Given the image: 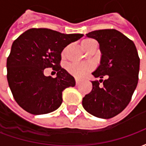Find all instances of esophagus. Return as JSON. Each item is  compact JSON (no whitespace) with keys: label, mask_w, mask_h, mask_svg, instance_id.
Segmentation results:
<instances>
[{"label":"esophagus","mask_w":146,"mask_h":146,"mask_svg":"<svg viewBox=\"0 0 146 146\" xmlns=\"http://www.w3.org/2000/svg\"><path fill=\"white\" fill-rule=\"evenodd\" d=\"M80 83V80L78 79H76V85H78Z\"/></svg>","instance_id":"esophagus-1"}]
</instances>
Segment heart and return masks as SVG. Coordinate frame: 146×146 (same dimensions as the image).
<instances>
[{
    "instance_id": "obj_1",
    "label": "heart",
    "mask_w": 146,
    "mask_h": 146,
    "mask_svg": "<svg viewBox=\"0 0 146 146\" xmlns=\"http://www.w3.org/2000/svg\"><path fill=\"white\" fill-rule=\"evenodd\" d=\"M96 44L97 43L95 40L90 38L84 39L81 42L83 48L87 51L94 45ZM65 53H66V49L63 50L62 55L64 56ZM66 69L70 75L75 76L76 78H82L86 75H88L90 72H92L94 69V66L91 62H71L67 64Z\"/></svg>"
}]
</instances>
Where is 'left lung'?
<instances>
[{
    "mask_svg": "<svg viewBox=\"0 0 146 146\" xmlns=\"http://www.w3.org/2000/svg\"><path fill=\"white\" fill-rule=\"evenodd\" d=\"M86 35L100 46V66L92 74L101 80L92 81V92L83 98V107L96 117L110 119L131 101L138 84L140 58L134 42L118 30H95ZM104 76L107 79L102 80Z\"/></svg>",
    "mask_w": 146,
    "mask_h": 146,
    "instance_id": "1",
    "label": "left lung"
}]
</instances>
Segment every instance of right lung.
I'll list each match as a JSON object with an SVG mask.
<instances>
[{"instance_id":"1","label":"right lung","mask_w":146,"mask_h":146,"mask_svg":"<svg viewBox=\"0 0 146 146\" xmlns=\"http://www.w3.org/2000/svg\"><path fill=\"white\" fill-rule=\"evenodd\" d=\"M80 33L65 34L45 28H33L12 44L7 58V79L19 106L34 115L53 112L62 102V92L75 86L73 76L60 66L61 53L67 45L81 38ZM52 68L55 78L45 77Z\"/></svg>"}]
</instances>
